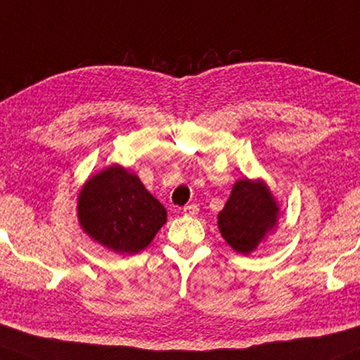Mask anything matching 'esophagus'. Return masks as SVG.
I'll use <instances>...</instances> for the list:
<instances>
[{
    "label": "esophagus",
    "instance_id": "34e87169",
    "mask_svg": "<svg viewBox=\"0 0 360 360\" xmlns=\"http://www.w3.org/2000/svg\"><path fill=\"white\" fill-rule=\"evenodd\" d=\"M183 212L184 216H195L199 212V207L195 204H188V206L183 207Z\"/></svg>",
    "mask_w": 360,
    "mask_h": 360
}]
</instances>
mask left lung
<instances>
[{
  "mask_svg": "<svg viewBox=\"0 0 360 360\" xmlns=\"http://www.w3.org/2000/svg\"><path fill=\"white\" fill-rule=\"evenodd\" d=\"M279 219V206L261 179L236 181L224 209L217 214L221 236L234 251L251 254Z\"/></svg>",
  "mask_w": 360,
  "mask_h": 360,
  "instance_id": "8db88e82",
  "label": "left lung"
}]
</instances>
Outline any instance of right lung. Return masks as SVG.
Here are the masks:
<instances>
[{"label":"right lung","mask_w":360,"mask_h":360,"mask_svg":"<svg viewBox=\"0 0 360 360\" xmlns=\"http://www.w3.org/2000/svg\"><path fill=\"white\" fill-rule=\"evenodd\" d=\"M165 206L134 172L112 165L86 181L78 195L83 231L109 251L136 254L167 221Z\"/></svg>","instance_id":"1"}]
</instances>
